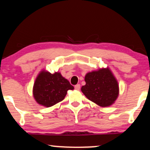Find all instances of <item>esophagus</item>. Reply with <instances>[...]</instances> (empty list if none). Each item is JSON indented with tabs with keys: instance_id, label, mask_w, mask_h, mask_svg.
Instances as JSON below:
<instances>
[{
	"instance_id": "obj_1",
	"label": "esophagus",
	"mask_w": 150,
	"mask_h": 150,
	"mask_svg": "<svg viewBox=\"0 0 150 150\" xmlns=\"http://www.w3.org/2000/svg\"><path fill=\"white\" fill-rule=\"evenodd\" d=\"M75 89L76 90H80V84H77L75 86Z\"/></svg>"
}]
</instances>
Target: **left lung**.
<instances>
[{"label":"left lung","mask_w":150,"mask_h":150,"mask_svg":"<svg viewBox=\"0 0 150 150\" xmlns=\"http://www.w3.org/2000/svg\"><path fill=\"white\" fill-rule=\"evenodd\" d=\"M86 84L81 88L89 100L100 107H108L119 96V84L109 68H102L86 74Z\"/></svg>","instance_id":"1"}]
</instances>
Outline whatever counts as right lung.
Listing matches in <instances>:
<instances>
[{"instance_id":"right-lung-1","label":"right lung","mask_w":150,"mask_h":150,"mask_svg":"<svg viewBox=\"0 0 150 150\" xmlns=\"http://www.w3.org/2000/svg\"><path fill=\"white\" fill-rule=\"evenodd\" d=\"M73 89V86L59 72L52 74L42 70L35 80L33 95L39 105L49 108L62 101L68 90Z\"/></svg>"}]
</instances>
